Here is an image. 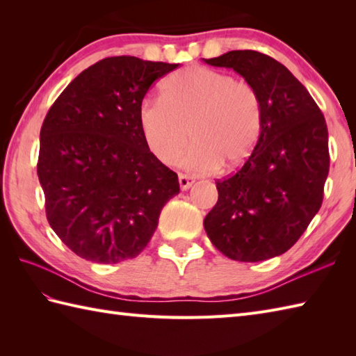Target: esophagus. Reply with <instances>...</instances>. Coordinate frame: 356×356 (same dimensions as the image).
Here are the masks:
<instances>
[{"instance_id": "34e87169", "label": "esophagus", "mask_w": 356, "mask_h": 356, "mask_svg": "<svg viewBox=\"0 0 356 356\" xmlns=\"http://www.w3.org/2000/svg\"><path fill=\"white\" fill-rule=\"evenodd\" d=\"M193 184H194V179L193 177L186 176V174H179V185H180V188H182V191L190 190V188L193 186Z\"/></svg>"}]
</instances>
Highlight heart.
Masks as SVG:
<instances>
[{
  "label": "heart",
  "mask_w": 356,
  "mask_h": 356,
  "mask_svg": "<svg viewBox=\"0 0 356 356\" xmlns=\"http://www.w3.org/2000/svg\"><path fill=\"white\" fill-rule=\"evenodd\" d=\"M264 120L263 101L251 82L209 67H188L165 81L162 97L143 101L139 125L148 149L159 162L197 174L225 163L237 168L252 154Z\"/></svg>",
  "instance_id": "heart-1"
}]
</instances>
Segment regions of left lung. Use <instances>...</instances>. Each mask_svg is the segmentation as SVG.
Listing matches in <instances>:
<instances>
[{
    "label": "left lung",
    "mask_w": 356,
    "mask_h": 356,
    "mask_svg": "<svg viewBox=\"0 0 356 356\" xmlns=\"http://www.w3.org/2000/svg\"><path fill=\"white\" fill-rule=\"evenodd\" d=\"M205 63L251 82L261 96L264 120L243 166L216 182L218 200L203 226L211 243L231 260L282 255L323 203L330 163L326 119L306 87L264 53L232 50Z\"/></svg>",
    "instance_id": "obj_1"
}]
</instances>
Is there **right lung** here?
<instances>
[{
	"mask_svg": "<svg viewBox=\"0 0 356 356\" xmlns=\"http://www.w3.org/2000/svg\"><path fill=\"white\" fill-rule=\"evenodd\" d=\"M177 65L105 58L79 73L45 116L36 166L45 214L81 259L138 257L179 194L177 174L151 154L139 125L149 87Z\"/></svg>",
	"mask_w": 356,
	"mask_h": 356,
	"instance_id": "right-lung-1",
	"label": "right lung"
}]
</instances>
